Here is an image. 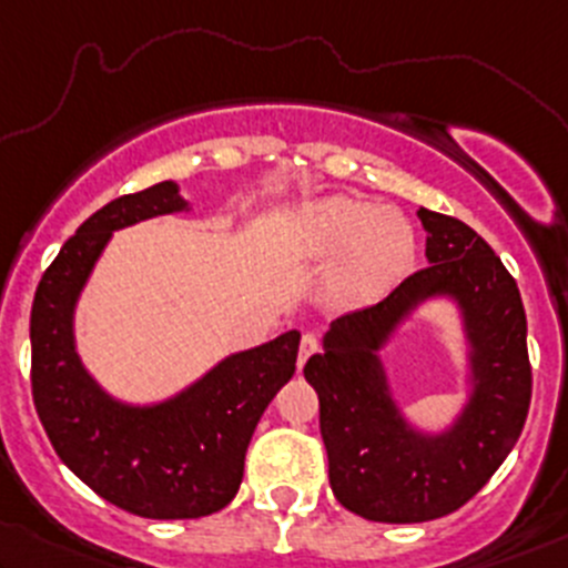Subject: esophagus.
<instances>
[{
    "instance_id": "34e87169",
    "label": "esophagus",
    "mask_w": 568,
    "mask_h": 568,
    "mask_svg": "<svg viewBox=\"0 0 568 568\" xmlns=\"http://www.w3.org/2000/svg\"><path fill=\"white\" fill-rule=\"evenodd\" d=\"M317 351V336L315 334H304L302 342H298V358H296V366L302 369L304 364H307V358Z\"/></svg>"
}]
</instances>
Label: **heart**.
<instances>
[{
    "label": "heart",
    "mask_w": 568,
    "mask_h": 568,
    "mask_svg": "<svg viewBox=\"0 0 568 568\" xmlns=\"http://www.w3.org/2000/svg\"><path fill=\"white\" fill-rule=\"evenodd\" d=\"M291 245L307 261H328L342 253L332 294L342 304H366L388 294L407 274L415 234L407 217L394 210H377L351 196H326L298 210Z\"/></svg>",
    "instance_id": "heart-1"
}]
</instances>
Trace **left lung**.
Wrapping results in <instances>:
<instances>
[{"mask_svg":"<svg viewBox=\"0 0 568 568\" xmlns=\"http://www.w3.org/2000/svg\"><path fill=\"white\" fill-rule=\"evenodd\" d=\"M426 270L383 302L336 317L323 353L304 366L321 402V436L336 501L377 523H426L456 513L494 477L526 423L531 364L515 277L464 221L417 210ZM447 295L470 342L473 394L459 420L423 435L397 409L378 351L413 308Z\"/></svg>","mask_w":568,"mask_h":568,"instance_id":"1","label":"left lung"}]
</instances>
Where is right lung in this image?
<instances>
[{"mask_svg":"<svg viewBox=\"0 0 568 568\" xmlns=\"http://www.w3.org/2000/svg\"><path fill=\"white\" fill-rule=\"evenodd\" d=\"M178 183L112 199L64 242L31 304V396L59 458L115 507L153 520L213 515L236 496L261 415L294 377L298 332L223 358L151 407L118 402L74 347V304L112 232L183 213Z\"/></svg>","mask_w":568,"mask_h":568,"instance_id":"add662e5","label":"right lung"}]
</instances>
